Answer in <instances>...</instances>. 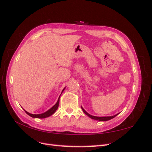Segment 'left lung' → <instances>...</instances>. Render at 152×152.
I'll return each instance as SVG.
<instances>
[{
  "mask_svg": "<svg viewBox=\"0 0 152 152\" xmlns=\"http://www.w3.org/2000/svg\"><path fill=\"white\" fill-rule=\"evenodd\" d=\"M81 108L82 110V111L84 112V113L86 115H87L89 117H90L92 119H94V120L99 121H109V120H110V119L113 118L115 117H116L118 114H119V113H117L116 115H113V116H110V117H96V116L91 115L89 114L82 107H81Z\"/></svg>",
  "mask_w": 152,
  "mask_h": 152,
  "instance_id": "left-lung-1",
  "label": "left lung"
}]
</instances>
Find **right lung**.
<instances>
[{
	"label": "right lung",
	"instance_id": "1",
	"mask_svg": "<svg viewBox=\"0 0 152 152\" xmlns=\"http://www.w3.org/2000/svg\"><path fill=\"white\" fill-rule=\"evenodd\" d=\"M65 88H64L63 90L62 91V93H63V91L64 90H65ZM59 97H60V96H59ZM59 98H58V100L57 103H56V104H55L51 108H50L49 110H48L47 112H44V113H41V114H31V113H28V112L25 111V110H25V112L27 114H28L29 116H30V117H33V118H44L48 117L51 115H53V113H54L56 111V110L58 109V106H59Z\"/></svg>",
	"mask_w": 152,
	"mask_h": 152
}]
</instances>
